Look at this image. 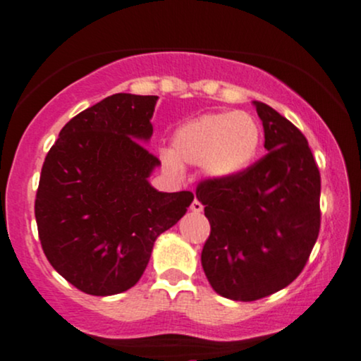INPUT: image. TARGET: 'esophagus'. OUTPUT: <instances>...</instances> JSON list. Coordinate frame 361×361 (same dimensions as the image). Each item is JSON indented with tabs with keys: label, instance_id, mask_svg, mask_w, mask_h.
I'll use <instances>...</instances> for the list:
<instances>
[{
	"label": "esophagus",
	"instance_id": "34e87169",
	"mask_svg": "<svg viewBox=\"0 0 361 361\" xmlns=\"http://www.w3.org/2000/svg\"><path fill=\"white\" fill-rule=\"evenodd\" d=\"M191 212L195 213H202L203 212V204L198 202V200H195L193 203H191Z\"/></svg>",
	"mask_w": 361,
	"mask_h": 361
}]
</instances>
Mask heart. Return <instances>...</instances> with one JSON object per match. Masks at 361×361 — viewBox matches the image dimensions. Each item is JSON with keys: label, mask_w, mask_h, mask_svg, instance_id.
<instances>
[{"label": "heart", "mask_w": 361, "mask_h": 361, "mask_svg": "<svg viewBox=\"0 0 361 361\" xmlns=\"http://www.w3.org/2000/svg\"><path fill=\"white\" fill-rule=\"evenodd\" d=\"M259 147L262 128L250 113H204L176 128L161 161L173 175L183 165H202L213 180H233L253 165Z\"/></svg>", "instance_id": "b5f03b06"}]
</instances>
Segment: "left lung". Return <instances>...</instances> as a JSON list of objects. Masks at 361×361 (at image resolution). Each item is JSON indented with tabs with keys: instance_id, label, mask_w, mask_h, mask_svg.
I'll return each mask as SVG.
<instances>
[{
	"instance_id": "1",
	"label": "left lung",
	"mask_w": 361,
	"mask_h": 361,
	"mask_svg": "<svg viewBox=\"0 0 361 361\" xmlns=\"http://www.w3.org/2000/svg\"><path fill=\"white\" fill-rule=\"evenodd\" d=\"M268 153L233 180L196 188L212 225L202 267L212 288L253 302L288 286L307 264L320 231V171L302 131L262 102Z\"/></svg>"
}]
</instances>
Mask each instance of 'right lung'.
Returning <instances> with one entry per match:
<instances>
[{"instance_id": "right-lung-1", "label": "right lung", "mask_w": 361, "mask_h": 361, "mask_svg": "<svg viewBox=\"0 0 361 361\" xmlns=\"http://www.w3.org/2000/svg\"><path fill=\"white\" fill-rule=\"evenodd\" d=\"M158 97L116 93L71 118L44 158L35 216L43 252L73 286L94 296L135 286L154 241L193 193H165L148 178L161 163L153 135Z\"/></svg>"}]
</instances>
